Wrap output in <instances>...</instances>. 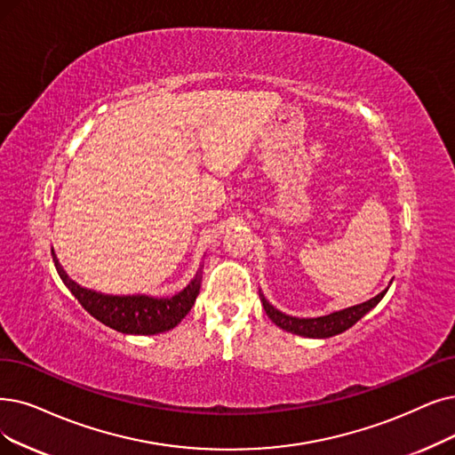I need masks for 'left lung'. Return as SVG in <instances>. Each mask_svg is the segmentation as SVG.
<instances>
[{"label": "left lung", "mask_w": 455, "mask_h": 455, "mask_svg": "<svg viewBox=\"0 0 455 455\" xmlns=\"http://www.w3.org/2000/svg\"><path fill=\"white\" fill-rule=\"evenodd\" d=\"M387 291H380V293L366 302L351 306V307H345V310L329 314V315H323V317H293V315H285L280 310H276L275 306H272L263 295H261V302L267 315L270 317V321L275 323L280 329H283L285 332L291 334H299V336H306V338H331L336 334H341L351 326L364 317L371 307H375L380 299L387 295Z\"/></svg>", "instance_id": "obj_1"}]
</instances>
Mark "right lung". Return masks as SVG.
<instances>
[{
	"mask_svg": "<svg viewBox=\"0 0 455 455\" xmlns=\"http://www.w3.org/2000/svg\"><path fill=\"white\" fill-rule=\"evenodd\" d=\"M52 258L60 278L68 287L70 293L78 299L84 310H87L97 321L123 334L151 336L172 331L190 312L199 293V285H202V268H199L194 280L170 299H155L148 295H104L70 280L53 250Z\"/></svg>",
	"mask_w": 455,
	"mask_h": 455,
	"instance_id": "1",
	"label": "right lung"
}]
</instances>
